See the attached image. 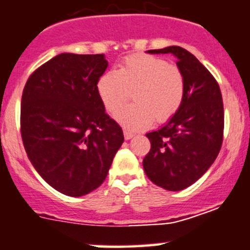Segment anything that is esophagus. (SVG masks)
I'll list each match as a JSON object with an SVG mask.
<instances>
[{"label": "esophagus", "mask_w": 250, "mask_h": 250, "mask_svg": "<svg viewBox=\"0 0 250 250\" xmlns=\"http://www.w3.org/2000/svg\"><path fill=\"white\" fill-rule=\"evenodd\" d=\"M123 135H125V140H129V139L133 138L134 134L130 133V132H128V130H125V132H123Z\"/></svg>", "instance_id": "1"}]
</instances>
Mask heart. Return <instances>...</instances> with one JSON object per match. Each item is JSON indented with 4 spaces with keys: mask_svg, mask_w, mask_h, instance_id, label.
Listing matches in <instances>:
<instances>
[{
    "mask_svg": "<svg viewBox=\"0 0 250 250\" xmlns=\"http://www.w3.org/2000/svg\"><path fill=\"white\" fill-rule=\"evenodd\" d=\"M97 93L107 112H116L132 93L133 105L123 107L115 118L129 130H141L153 121L165 123L183 103L186 81L176 65L151 55L125 57L115 72H105L97 80Z\"/></svg>",
    "mask_w": 250,
    "mask_h": 250,
    "instance_id": "obj_1",
    "label": "heart"
}]
</instances>
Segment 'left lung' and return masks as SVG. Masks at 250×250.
Here are the masks:
<instances>
[{
  "label": "left lung",
  "mask_w": 250,
  "mask_h": 250,
  "mask_svg": "<svg viewBox=\"0 0 250 250\" xmlns=\"http://www.w3.org/2000/svg\"><path fill=\"white\" fill-rule=\"evenodd\" d=\"M172 54L186 81L183 103L156 132L147 133L151 149L143 165L147 177L167 190H182L213 164L223 144L224 106L213 75L193 54L181 46L148 50Z\"/></svg>",
  "instance_id": "8db88e82"
}]
</instances>
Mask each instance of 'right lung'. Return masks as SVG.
<instances>
[{"instance_id":"add662e5","label":"right lung","mask_w":250,"mask_h":250,"mask_svg":"<svg viewBox=\"0 0 250 250\" xmlns=\"http://www.w3.org/2000/svg\"><path fill=\"white\" fill-rule=\"evenodd\" d=\"M106 68L103 54H60L37 68L23 87V147L37 172L64 195L98 188L125 140L97 93Z\"/></svg>"}]
</instances>
